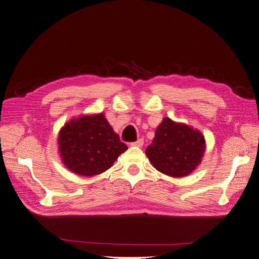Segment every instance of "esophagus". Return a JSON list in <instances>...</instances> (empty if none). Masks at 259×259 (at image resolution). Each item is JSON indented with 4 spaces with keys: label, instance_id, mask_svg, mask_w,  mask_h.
<instances>
[{
    "label": "esophagus",
    "instance_id": "1",
    "mask_svg": "<svg viewBox=\"0 0 259 259\" xmlns=\"http://www.w3.org/2000/svg\"><path fill=\"white\" fill-rule=\"evenodd\" d=\"M143 145H144V139H142V138H139V139L136 140V142L131 143V146H137V147H142Z\"/></svg>",
    "mask_w": 259,
    "mask_h": 259
}]
</instances>
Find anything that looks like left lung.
I'll return each mask as SVG.
<instances>
[{"label": "left lung", "mask_w": 259, "mask_h": 259, "mask_svg": "<svg viewBox=\"0 0 259 259\" xmlns=\"http://www.w3.org/2000/svg\"><path fill=\"white\" fill-rule=\"evenodd\" d=\"M204 151L205 139L201 131L164 117L145 153L157 171L181 178L198 168Z\"/></svg>", "instance_id": "left-lung-1"}]
</instances>
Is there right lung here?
<instances>
[{"label":"right lung","instance_id":"add662e5","mask_svg":"<svg viewBox=\"0 0 259 259\" xmlns=\"http://www.w3.org/2000/svg\"><path fill=\"white\" fill-rule=\"evenodd\" d=\"M126 150L104 113L74 117L58 134L61 162L69 171L83 177L105 172Z\"/></svg>","mask_w":259,"mask_h":259}]
</instances>
